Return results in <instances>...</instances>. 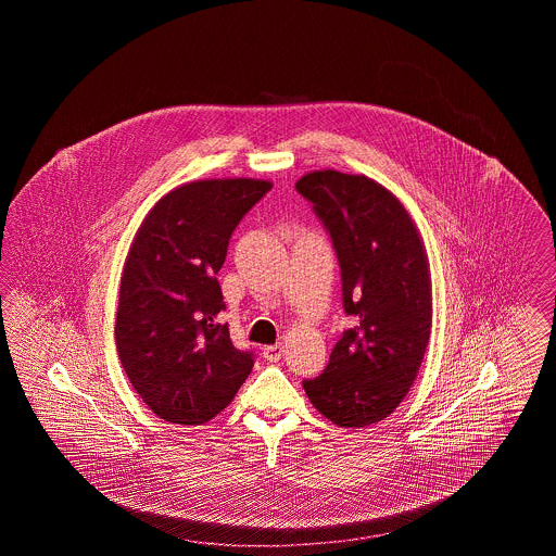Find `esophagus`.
Returning <instances> with one entry per match:
<instances>
[{
	"label": "esophagus",
	"instance_id": "34e87169",
	"mask_svg": "<svg viewBox=\"0 0 556 556\" xmlns=\"http://www.w3.org/2000/svg\"><path fill=\"white\" fill-rule=\"evenodd\" d=\"M263 356H265L268 363H277V361L283 356V345H265V348H263Z\"/></svg>",
	"mask_w": 556,
	"mask_h": 556
}]
</instances>
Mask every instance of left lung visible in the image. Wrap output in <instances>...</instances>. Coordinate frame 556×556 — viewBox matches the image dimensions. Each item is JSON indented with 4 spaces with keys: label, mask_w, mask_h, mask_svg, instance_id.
Here are the masks:
<instances>
[{
    "label": "left lung",
    "mask_w": 556,
    "mask_h": 556,
    "mask_svg": "<svg viewBox=\"0 0 556 556\" xmlns=\"http://www.w3.org/2000/svg\"><path fill=\"white\" fill-rule=\"evenodd\" d=\"M295 189L313 202L340 268L354 327L304 390L340 427L383 421L408 394L431 336V275L424 238L396 195L365 175L313 170Z\"/></svg>",
    "instance_id": "1"
}]
</instances>
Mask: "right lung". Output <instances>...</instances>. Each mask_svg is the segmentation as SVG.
Instances as JSON below:
<instances>
[{"label":"right lung","mask_w":556,"mask_h":556,"mask_svg":"<svg viewBox=\"0 0 556 556\" xmlns=\"http://www.w3.org/2000/svg\"><path fill=\"white\" fill-rule=\"evenodd\" d=\"M273 187L263 179H204L175 187L146 214L123 266L116 350L135 392L160 419L202 425L254 367L238 350L216 273L243 214Z\"/></svg>","instance_id":"add662e5"}]
</instances>
